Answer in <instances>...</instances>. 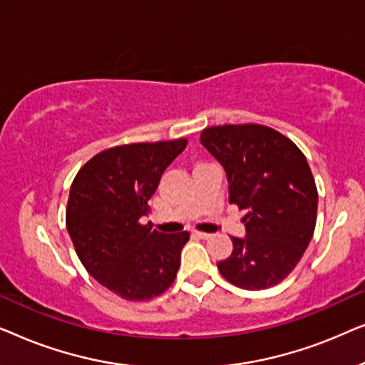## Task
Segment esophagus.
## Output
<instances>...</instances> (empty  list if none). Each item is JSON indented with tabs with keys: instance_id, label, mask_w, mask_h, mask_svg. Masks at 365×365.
I'll return each instance as SVG.
<instances>
[{
	"instance_id": "34e87169",
	"label": "esophagus",
	"mask_w": 365,
	"mask_h": 365,
	"mask_svg": "<svg viewBox=\"0 0 365 365\" xmlns=\"http://www.w3.org/2000/svg\"><path fill=\"white\" fill-rule=\"evenodd\" d=\"M192 236H194V237H197V239H209V237H211V234H207V232H199V231H194V232H192Z\"/></svg>"
}]
</instances>
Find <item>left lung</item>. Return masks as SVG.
I'll return each instance as SVG.
<instances>
[{
  "label": "left lung",
  "mask_w": 365,
  "mask_h": 365,
  "mask_svg": "<svg viewBox=\"0 0 365 365\" xmlns=\"http://www.w3.org/2000/svg\"><path fill=\"white\" fill-rule=\"evenodd\" d=\"M201 144L224 168L229 202L246 211V236L217 262L234 286L259 291L286 279L311 242L317 189L307 159L291 139L261 124L206 128Z\"/></svg>",
  "instance_id": "1"
}]
</instances>
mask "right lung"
Returning <instances> with one entry per match:
<instances>
[{"label": "right lung", "instance_id": "1", "mask_svg": "<svg viewBox=\"0 0 365 365\" xmlns=\"http://www.w3.org/2000/svg\"><path fill=\"white\" fill-rule=\"evenodd\" d=\"M187 141L136 143L99 153L69 189L66 229L86 271L126 301H148L176 279L189 232L141 224L166 168Z\"/></svg>", "mask_w": 365, "mask_h": 365}]
</instances>
